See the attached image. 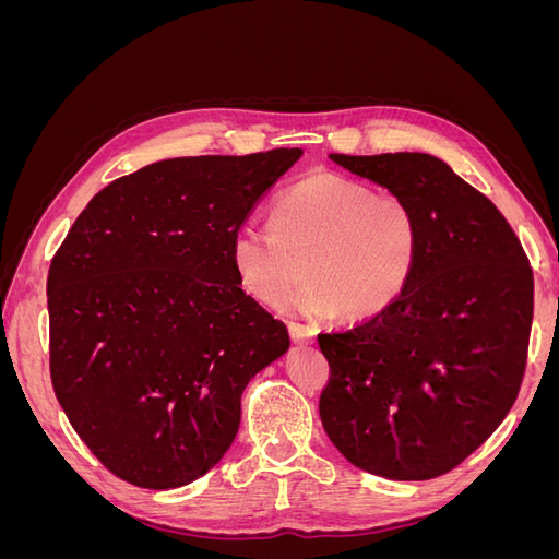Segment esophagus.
I'll return each mask as SVG.
<instances>
[{
  "label": "esophagus",
  "mask_w": 559,
  "mask_h": 559,
  "mask_svg": "<svg viewBox=\"0 0 559 559\" xmlns=\"http://www.w3.org/2000/svg\"><path fill=\"white\" fill-rule=\"evenodd\" d=\"M289 335H292V341L296 345H312L314 343V335H317V329L308 326V324H296V321H292V324H289Z\"/></svg>",
  "instance_id": "1"
}]
</instances>
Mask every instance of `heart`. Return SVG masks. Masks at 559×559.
Listing matches in <instances>:
<instances>
[{
    "instance_id": "obj_1",
    "label": "heart",
    "mask_w": 559,
    "mask_h": 559,
    "mask_svg": "<svg viewBox=\"0 0 559 559\" xmlns=\"http://www.w3.org/2000/svg\"><path fill=\"white\" fill-rule=\"evenodd\" d=\"M419 257V222L399 195L329 173L296 181L275 202V224H242L230 263L247 294L282 308L335 310L347 321L384 314L403 298Z\"/></svg>"
}]
</instances>
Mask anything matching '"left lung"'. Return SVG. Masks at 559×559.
Wrapping results in <instances>:
<instances>
[{"mask_svg":"<svg viewBox=\"0 0 559 559\" xmlns=\"http://www.w3.org/2000/svg\"><path fill=\"white\" fill-rule=\"evenodd\" d=\"M329 158L408 202L419 257L394 308L317 335L331 364L321 425L347 462L373 476H443L515 403L534 314L532 267L492 200L441 158Z\"/></svg>","mask_w":559,"mask_h":559,"instance_id":"left-lung-1","label":"left lung"}]
</instances>
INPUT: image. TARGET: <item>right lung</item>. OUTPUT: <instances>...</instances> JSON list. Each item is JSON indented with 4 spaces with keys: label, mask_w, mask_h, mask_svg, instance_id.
<instances>
[{
    "label": "right lung",
    "mask_w": 559,
    "mask_h": 559,
    "mask_svg": "<svg viewBox=\"0 0 559 559\" xmlns=\"http://www.w3.org/2000/svg\"><path fill=\"white\" fill-rule=\"evenodd\" d=\"M300 156L151 163L99 191L50 261V380L121 480L205 476L240 429L245 386L289 349L282 321L242 292L230 235Z\"/></svg>",
    "instance_id": "1"
}]
</instances>
